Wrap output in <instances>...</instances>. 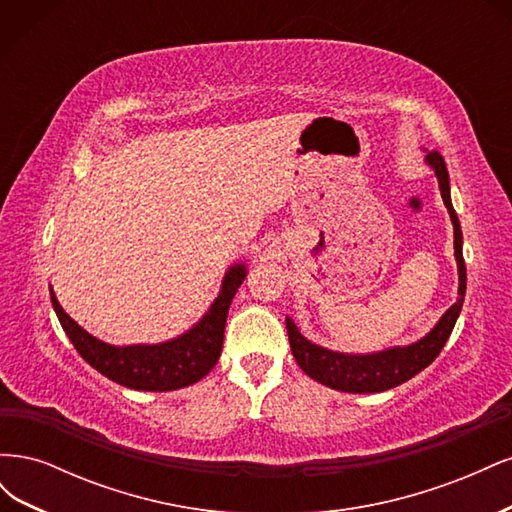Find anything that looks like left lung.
Here are the masks:
<instances>
[{
    "mask_svg": "<svg viewBox=\"0 0 512 512\" xmlns=\"http://www.w3.org/2000/svg\"><path fill=\"white\" fill-rule=\"evenodd\" d=\"M427 166L433 168V173L438 177L440 194L444 200V207L451 215L453 230H455V260L459 271V297L457 301L446 309L442 318L436 322L425 337L418 339L408 346H393L380 352L369 354H348L322 348L309 342L307 337L301 335L297 324L292 322L290 316H286V329L290 339V350L297 359L299 367L305 371L309 378L316 382L329 386L335 391L344 393H382L389 391L393 386L404 384L406 380L414 378L418 371H423L427 365L436 361V356L442 352L446 339L451 337L455 322L459 318L463 297H466V262H463V237L459 218L451 203V181H448V170L444 164V158L438 151H427Z\"/></svg>",
    "mask_w": 512,
    "mask_h": 512,
    "instance_id": "1",
    "label": "left lung"
}]
</instances>
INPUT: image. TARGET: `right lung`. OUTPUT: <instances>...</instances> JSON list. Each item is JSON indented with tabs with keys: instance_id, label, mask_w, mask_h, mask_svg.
<instances>
[{
	"instance_id": "1",
	"label": "right lung",
	"mask_w": 512,
	"mask_h": 512,
	"mask_svg": "<svg viewBox=\"0 0 512 512\" xmlns=\"http://www.w3.org/2000/svg\"><path fill=\"white\" fill-rule=\"evenodd\" d=\"M247 269L243 262L228 267L220 294L211 303L209 312L192 329L175 339L160 344L113 346L79 327L59 305L51 288V303L61 322V329L70 337L72 346L83 359L98 369L102 376L134 391H175L203 380L218 363L224 344L228 307L237 288L243 284Z\"/></svg>"
}]
</instances>
